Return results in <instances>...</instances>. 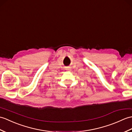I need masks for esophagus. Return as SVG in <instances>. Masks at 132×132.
Here are the masks:
<instances>
[{"label": "esophagus", "mask_w": 132, "mask_h": 132, "mask_svg": "<svg viewBox=\"0 0 132 132\" xmlns=\"http://www.w3.org/2000/svg\"><path fill=\"white\" fill-rule=\"evenodd\" d=\"M67 70H68V71H70V69H67Z\"/></svg>", "instance_id": "1"}]
</instances>
